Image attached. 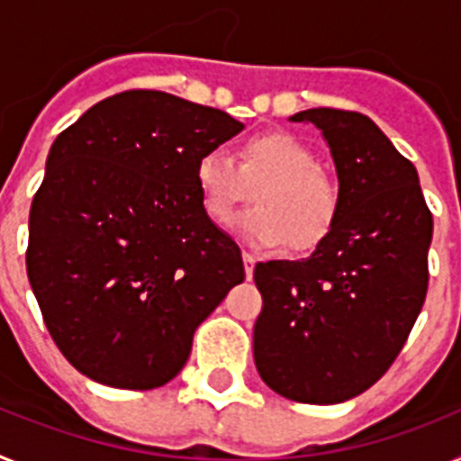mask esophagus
<instances>
[{"mask_svg": "<svg viewBox=\"0 0 461 461\" xmlns=\"http://www.w3.org/2000/svg\"><path fill=\"white\" fill-rule=\"evenodd\" d=\"M242 261H245V276H247V280H252L254 264H257V258H254L249 252H242Z\"/></svg>", "mask_w": 461, "mask_h": 461, "instance_id": "1", "label": "esophagus"}]
</instances>
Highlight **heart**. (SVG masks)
<instances>
[{
	"mask_svg": "<svg viewBox=\"0 0 461 461\" xmlns=\"http://www.w3.org/2000/svg\"><path fill=\"white\" fill-rule=\"evenodd\" d=\"M195 185L209 221L228 223L257 193V209L238 221V233L258 249L290 245L313 252L339 219V190L321 171V159L290 134H258L240 148V159L207 150L195 162Z\"/></svg>",
	"mask_w": 461,
	"mask_h": 461,
	"instance_id": "1",
	"label": "heart"
}]
</instances>
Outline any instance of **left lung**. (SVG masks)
Listing matches in <instances>:
<instances>
[{
  "label": "left lung",
  "mask_w": 461,
  "mask_h": 461,
  "mask_svg": "<svg viewBox=\"0 0 461 461\" xmlns=\"http://www.w3.org/2000/svg\"><path fill=\"white\" fill-rule=\"evenodd\" d=\"M290 120L322 131L339 219L308 258L254 268V363L276 393L332 405L370 389L408 341L427 299L433 219L414 165L370 117L311 108Z\"/></svg>",
  "instance_id": "obj_1"
}]
</instances>
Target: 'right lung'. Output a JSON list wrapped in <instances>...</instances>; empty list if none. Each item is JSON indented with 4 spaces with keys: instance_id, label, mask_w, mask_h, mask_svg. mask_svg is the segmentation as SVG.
<instances>
[{
    "instance_id": "obj_1",
    "label": "right lung",
    "mask_w": 461,
    "mask_h": 461,
    "mask_svg": "<svg viewBox=\"0 0 461 461\" xmlns=\"http://www.w3.org/2000/svg\"><path fill=\"white\" fill-rule=\"evenodd\" d=\"M245 124L134 89L60 131L30 207L28 280L68 363L115 389L171 382L197 325L245 280L203 212L195 162Z\"/></svg>"
}]
</instances>
